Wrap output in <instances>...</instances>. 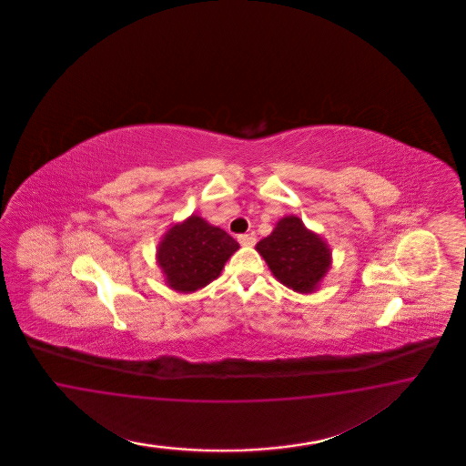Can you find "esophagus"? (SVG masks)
<instances>
[{
	"label": "esophagus",
	"instance_id": "esophagus-1",
	"mask_svg": "<svg viewBox=\"0 0 466 466\" xmlns=\"http://www.w3.org/2000/svg\"><path fill=\"white\" fill-rule=\"evenodd\" d=\"M238 240H239L240 246H254V242H256L253 236H249V234H242Z\"/></svg>",
	"mask_w": 466,
	"mask_h": 466
}]
</instances>
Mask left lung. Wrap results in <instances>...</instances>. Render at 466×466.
<instances>
[{
    "label": "left lung",
    "instance_id": "1",
    "mask_svg": "<svg viewBox=\"0 0 466 466\" xmlns=\"http://www.w3.org/2000/svg\"><path fill=\"white\" fill-rule=\"evenodd\" d=\"M256 251L279 282L300 294L314 292L331 265L328 244L294 215L283 217L268 238L256 244Z\"/></svg>",
    "mask_w": 466,
    "mask_h": 466
}]
</instances>
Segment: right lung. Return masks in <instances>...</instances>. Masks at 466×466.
Here are the masks:
<instances>
[{"label":"right lung","mask_w":466,"mask_h":466,"mask_svg":"<svg viewBox=\"0 0 466 466\" xmlns=\"http://www.w3.org/2000/svg\"><path fill=\"white\" fill-rule=\"evenodd\" d=\"M239 242L198 215L170 227L157 249L158 267L170 289L195 292L215 280Z\"/></svg>","instance_id":"obj_1"}]
</instances>
